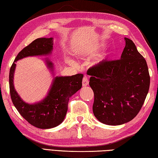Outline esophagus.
Here are the masks:
<instances>
[{"label":"esophagus","instance_id":"34e87169","mask_svg":"<svg viewBox=\"0 0 158 158\" xmlns=\"http://www.w3.org/2000/svg\"><path fill=\"white\" fill-rule=\"evenodd\" d=\"M88 85H89V80H88L87 77L85 76L82 79V86L86 87Z\"/></svg>","mask_w":158,"mask_h":158}]
</instances>
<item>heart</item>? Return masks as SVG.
<instances>
[{
  "mask_svg": "<svg viewBox=\"0 0 158 158\" xmlns=\"http://www.w3.org/2000/svg\"><path fill=\"white\" fill-rule=\"evenodd\" d=\"M67 61H68V62H70V60H68Z\"/></svg>",
  "mask_w": 158,
  "mask_h": 158,
  "instance_id": "obj_1",
  "label": "heart"
}]
</instances>
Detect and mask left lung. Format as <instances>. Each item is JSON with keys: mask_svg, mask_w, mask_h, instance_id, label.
Instances as JSON below:
<instances>
[{"mask_svg": "<svg viewBox=\"0 0 158 158\" xmlns=\"http://www.w3.org/2000/svg\"><path fill=\"white\" fill-rule=\"evenodd\" d=\"M121 59L103 60L89 68V85L94 94L93 112L100 122L121 125L136 117L150 86L146 60L133 41L124 38Z\"/></svg>", "mask_w": 158, "mask_h": 158, "instance_id": "8db88e82", "label": "left lung"}]
</instances>
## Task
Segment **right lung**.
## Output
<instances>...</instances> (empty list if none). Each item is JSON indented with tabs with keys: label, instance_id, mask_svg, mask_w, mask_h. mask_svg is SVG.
I'll return each mask as SVG.
<instances>
[{
	"label": "right lung",
	"instance_id": "1",
	"mask_svg": "<svg viewBox=\"0 0 158 158\" xmlns=\"http://www.w3.org/2000/svg\"><path fill=\"white\" fill-rule=\"evenodd\" d=\"M52 38H38L19 52L10 68V92L12 103L20 114L32 126L41 129L56 127L64 119L68 110L69 98L82 87L83 74L71 76H57L52 81L46 97L40 103L28 104L22 100L14 87V73L16 62L28 56L46 55L51 53ZM48 67L53 70V64L46 59Z\"/></svg>",
	"mask_w": 158,
	"mask_h": 158
}]
</instances>
